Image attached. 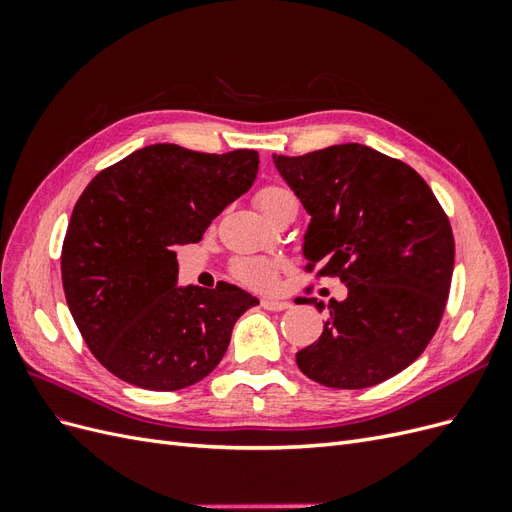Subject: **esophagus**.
I'll use <instances>...</instances> for the list:
<instances>
[{
    "instance_id": "1",
    "label": "esophagus",
    "mask_w": 512,
    "mask_h": 512,
    "mask_svg": "<svg viewBox=\"0 0 512 512\" xmlns=\"http://www.w3.org/2000/svg\"><path fill=\"white\" fill-rule=\"evenodd\" d=\"M260 305L265 307V309H269V312H282V309H288V307H290L288 301H284V299H271V297L262 299Z\"/></svg>"
}]
</instances>
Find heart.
<instances>
[{"label": "heart", "instance_id": "b5f03b06", "mask_svg": "<svg viewBox=\"0 0 512 512\" xmlns=\"http://www.w3.org/2000/svg\"><path fill=\"white\" fill-rule=\"evenodd\" d=\"M292 203H297V198L292 196L290 190L282 188V185H265V188H260L256 194V205L260 207L262 213L267 215V218H271L273 213ZM230 269H232V275H235L237 280L245 286L269 288L275 282L280 265H277L275 260L262 258V256H243L232 262Z\"/></svg>", "mask_w": 512, "mask_h": 512}]
</instances>
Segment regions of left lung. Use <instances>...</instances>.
Instances as JSON below:
<instances>
[{"label":"left lung","instance_id":"1","mask_svg":"<svg viewBox=\"0 0 512 512\" xmlns=\"http://www.w3.org/2000/svg\"><path fill=\"white\" fill-rule=\"evenodd\" d=\"M273 162L312 215L307 269L348 286L318 342L297 352L299 369L329 389L393 378L431 342L451 290L455 239L438 198L414 168L359 143Z\"/></svg>","mask_w":512,"mask_h":512}]
</instances>
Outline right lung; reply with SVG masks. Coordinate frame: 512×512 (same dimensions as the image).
<instances>
[{"mask_svg":"<svg viewBox=\"0 0 512 512\" xmlns=\"http://www.w3.org/2000/svg\"><path fill=\"white\" fill-rule=\"evenodd\" d=\"M258 153L138 149L89 181L61 247V282L87 348L123 382L179 391L209 376L258 299L220 282L177 286L175 247L252 188Z\"/></svg>","mask_w":512,"mask_h":512,"instance_id":"add662e5","label":"right lung"}]
</instances>
